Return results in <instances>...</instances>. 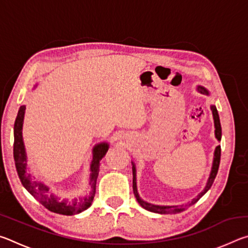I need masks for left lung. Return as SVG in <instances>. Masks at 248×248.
Wrapping results in <instances>:
<instances>
[{
  "instance_id": "left-lung-1",
  "label": "left lung",
  "mask_w": 248,
  "mask_h": 248,
  "mask_svg": "<svg viewBox=\"0 0 248 248\" xmlns=\"http://www.w3.org/2000/svg\"><path fill=\"white\" fill-rule=\"evenodd\" d=\"M198 92H200L201 94H205L209 95L208 90H205L202 86H198L197 87ZM211 110H212V115H213V120H215V133H216V138L217 141H221V136H222V130H221V124H220V118H219V114H217V107L216 106H211ZM220 158H221V146L217 145L215 151V157H213V163H212V169H211V173H210L209 179L207 182V185H205L204 189L200 192V194L196 197V198L192 199L190 202H188L187 204H183V205H156V204H152L144 201L143 199L140 198L139 194H138V189H137V173H136V165L134 163H132V174H133V182H132V187H133V194L136 196V199L138 202L140 203L142 208H144L148 211L154 212V213H161V215H170V213H178L182 212L184 210H186L187 208H189L190 205L195 204L197 201H198L201 197H202L205 192H207L210 188H211L213 182H215V178L217 174V170H219V165H220Z\"/></svg>"
}]
</instances>
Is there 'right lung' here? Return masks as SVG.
I'll return each mask as SVG.
<instances>
[{
	"mask_svg": "<svg viewBox=\"0 0 248 248\" xmlns=\"http://www.w3.org/2000/svg\"><path fill=\"white\" fill-rule=\"evenodd\" d=\"M25 106H20L17 117H16L15 124H14V161L16 165V170H17L18 177L22 182L23 186L35 197V198L40 201L46 208L54 213L64 216H73L84 211L87 208L91 207L93 202L95 191H96V180L98 177L99 171V163L102 158L106 155L109 144L106 142L96 144L93 149V161L91 164V192L89 196L82 197V198L74 199L73 202H68V200L59 201L54 195L49 192V188L43 183H38L36 180H32L31 174L26 173V165H27V156L26 151H25V145L23 141V123H24V115H25Z\"/></svg>",
	"mask_w": 248,
	"mask_h": 248,
	"instance_id": "1",
	"label": "right lung"
}]
</instances>
